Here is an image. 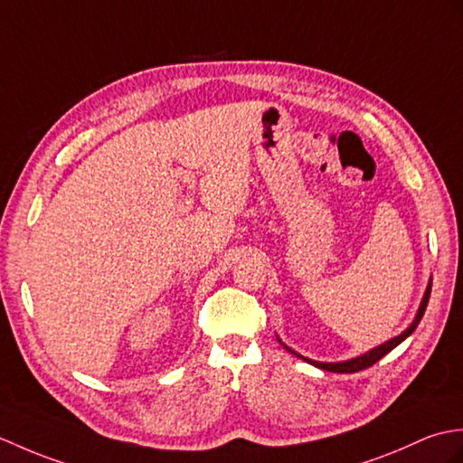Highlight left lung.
<instances>
[{
	"label": "left lung",
	"instance_id": "obj_1",
	"mask_svg": "<svg viewBox=\"0 0 463 463\" xmlns=\"http://www.w3.org/2000/svg\"><path fill=\"white\" fill-rule=\"evenodd\" d=\"M430 293H432V279L428 281V287H426V291H424L422 301H420V307H418V311H416L414 321L410 323V325L404 328L402 333H400V335H398V336H394V338H390V341H386V343H383V345H378V346L371 348V351L364 353V354H358V356H354V358H348V361H338V363H321V361H313V358H307V356L299 354L297 351H293L291 346H287V345L281 341L279 336H277V341H279V343L283 345L285 351H289V353H291V354H295L297 358H303L305 363H309V364H313V366H317V368H321V371H328V373H341V374L364 371V368H368V366H373L374 363H378L380 358L386 356L390 351H392V348H396L400 343L406 341V338L416 331V326H418V323H420V321H422L424 311H426V307H428Z\"/></svg>",
	"mask_w": 463,
	"mask_h": 463
}]
</instances>
